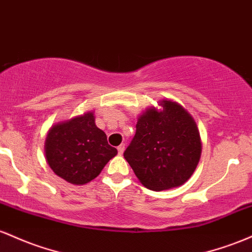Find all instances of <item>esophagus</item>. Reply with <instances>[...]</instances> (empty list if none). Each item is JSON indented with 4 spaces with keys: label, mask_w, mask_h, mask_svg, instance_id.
I'll use <instances>...</instances> for the list:
<instances>
[{
    "label": "esophagus",
    "mask_w": 252,
    "mask_h": 252,
    "mask_svg": "<svg viewBox=\"0 0 252 252\" xmlns=\"http://www.w3.org/2000/svg\"><path fill=\"white\" fill-rule=\"evenodd\" d=\"M124 151H125V144H121V145L118 146V152H119V155H123Z\"/></svg>",
    "instance_id": "obj_1"
}]
</instances>
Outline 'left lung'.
<instances>
[{
    "label": "left lung",
    "mask_w": 252,
    "mask_h": 252,
    "mask_svg": "<svg viewBox=\"0 0 252 252\" xmlns=\"http://www.w3.org/2000/svg\"><path fill=\"white\" fill-rule=\"evenodd\" d=\"M138 118L135 134L124 152L144 187L165 190L190 179L201 156L196 123L181 104L160 101Z\"/></svg>",
    "instance_id": "8db88e82"
}]
</instances>
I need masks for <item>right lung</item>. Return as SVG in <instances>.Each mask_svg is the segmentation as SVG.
<instances>
[{
	"label": "right lung",
	"mask_w": 252,
	"mask_h": 252,
	"mask_svg": "<svg viewBox=\"0 0 252 252\" xmlns=\"http://www.w3.org/2000/svg\"><path fill=\"white\" fill-rule=\"evenodd\" d=\"M117 154L106 133L95 125L93 112L52 126L45 140L47 164L56 175L72 185L94 180Z\"/></svg>",
	"instance_id": "obj_1"
}]
</instances>
